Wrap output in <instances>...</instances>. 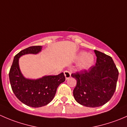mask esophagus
I'll return each instance as SVG.
<instances>
[{
    "instance_id": "esophagus-1",
    "label": "esophagus",
    "mask_w": 127,
    "mask_h": 127,
    "mask_svg": "<svg viewBox=\"0 0 127 127\" xmlns=\"http://www.w3.org/2000/svg\"><path fill=\"white\" fill-rule=\"evenodd\" d=\"M64 76L66 77V79H68L71 77V73L69 71H65L64 72Z\"/></svg>"
}]
</instances>
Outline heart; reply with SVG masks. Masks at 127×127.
Segmentation results:
<instances>
[{"label":"heart","instance_id":"1","mask_svg":"<svg viewBox=\"0 0 127 127\" xmlns=\"http://www.w3.org/2000/svg\"><path fill=\"white\" fill-rule=\"evenodd\" d=\"M76 60L79 61L78 67L80 70H86L89 69L94 63L95 58L93 55L85 52H80L77 55Z\"/></svg>","mask_w":127,"mask_h":127}]
</instances>
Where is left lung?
<instances>
[{
  "instance_id": "1",
  "label": "left lung",
  "mask_w": 127,
  "mask_h": 127,
  "mask_svg": "<svg viewBox=\"0 0 127 127\" xmlns=\"http://www.w3.org/2000/svg\"><path fill=\"white\" fill-rule=\"evenodd\" d=\"M95 66L72 74L77 80L73 91L75 101L86 107L101 106L111 99L117 86L119 71L111 56L98 50Z\"/></svg>"
}]
</instances>
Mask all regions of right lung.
Segmentation results:
<instances>
[{
    "label": "right lung",
    "mask_w": 127,
    "mask_h": 127,
    "mask_svg": "<svg viewBox=\"0 0 127 127\" xmlns=\"http://www.w3.org/2000/svg\"><path fill=\"white\" fill-rule=\"evenodd\" d=\"M42 46H32L19 52L14 57L9 72L11 89L16 98L24 104L32 107L44 106L55 97L58 87L65 81L64 73L57 75H45L37 79H26L20 71L19 58L26 54H37Z\"/></svg>",
    "instance_id": "right-lung-1"
}]
</instances>
